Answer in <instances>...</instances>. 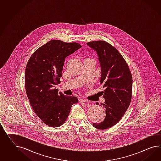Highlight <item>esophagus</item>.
I'll return each mask as SVG.
<instances>
[{"label":"esophagus","instance_id":"esophagus-1","mask_svg":"<svg viewBox=\"0 0 161 161\" xmlns=\"http://www.w3.org/2000/svg\"><path fill=\"white\" fill-rule=\"evenodd\" d=\"M79 103H87V102H89L88 100H87L86 99H83V98L79 99Z\"/></svg>","mask_w":161,"mask_h":161}]
</instances>
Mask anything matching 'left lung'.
<instances>
[{"label": "left lung", "mask_w": 161, "mask_h": 161, "mask_svg": "<svg viewBox=\"0 0 161 161\" xmlns=\"http://www.w3.org/2000/svg\"><path fill=\"white\" fill-rule=\"evenodd\" d=\"M87 45L98 55L101 68L100 83L105 88L103 92L105 102L102 105L106 108V117L101 123H93V125L99 130L107 129L119 121L130 106L132 75L124 58L109 43L94 41L87 42Z\"/></svg>", "instance_id": "1"}]
</instances>
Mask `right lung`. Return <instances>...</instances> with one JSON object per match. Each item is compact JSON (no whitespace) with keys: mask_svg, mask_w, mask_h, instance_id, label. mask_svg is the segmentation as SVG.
Wrapping results in <instances>:
<instances>
[{"mask_svg":"<svg viewBox=\"0 0 161 161\" xmlns=\"http://www.w3.org/2000/svg\"><path fill=\"white\" fill-rule=\"evenodd\" d=\"M81 47L76 42L51 40L38 48L27 64L25 87L27 97L37 116L50 127L64 124L72 106L78 102L74 96L58 93L55 86L61 83L65 58Z\"/></svg>","mask_w":161,"mask_h":161,"instance_id":"add662e5","label":"right lung"}]
</instances>
